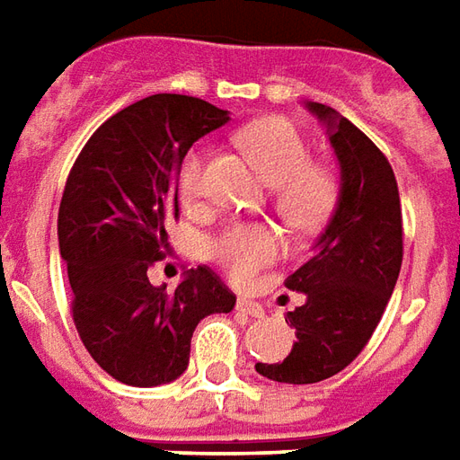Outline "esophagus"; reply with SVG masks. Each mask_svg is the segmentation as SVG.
Listing matches in <instances>:
<instances>
[{
	"instance_id": "obj_1",
	"label": "esophagus",
	"mask_w": 460,
	"mask_h": 460,
	"mask_svg": "<svg viewBox=\"0 0 460 460\" xmlns=\"http://www.w3.org/2000/svg\"><path fill=\"white\" fill-rule=\"evenodd\" d=\"M237 312H243L247 317H265V309L260 302H252V299L240 297L237 299Z\"/></svg>"
}]
</instances>
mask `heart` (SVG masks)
I'll list each match as a JSON object with an SVG mask.
<instances>
[{"instance_id":"1","label":"heart","mask_w":460,"mask_h":460,"mask_svg":"<svg viewBox=\"0 0 460 460\" xmlns=\"http://www.w3.org/2000/svg\"><path fill=\"white\" fill-rule=\"evenodd\" d=\"M240 146L257 163L267 183L275 185L279 217L297 230H312L327 220L337 200V178L322 163L309 161L302 133L285 119H262L240 131ZM208 155L195 148L185 155L178 172V190L185 205L205 198ZM210 257L235 282H250L282 255V237L267 225H233L210 240Z\"/></svg>"}]
</instances>
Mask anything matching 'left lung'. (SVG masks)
I'll return each instance as SVG.
<instances>
[{
  "mask_svg": "<svg viewBox=\"0 0 460 460\" xmlns=\"http://www.w3.org/2000/svg\"><path fill=\"white\" fill-rule=\"evenodd\" d=\"M327 120L340 158V200L307 262L285 279L305 295L288 312L297 341L288 359L255 364L282 384H314L340 374L371 340L399 279L403 225L399 185L386 155L351 120L324 103H307Z\"/></svg>",
  "mask_w": 460,
  "mask_h": 460,
  "instance_id": "1",
  "label": "left lung"
}]
</instances>
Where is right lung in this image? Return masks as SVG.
Returning a JSON list of instances; mask_svg holds the SVG:
<instances>
[{
	"instance_id": "1",
	"label": "right lung",
	"mask_w": 460,
	"mask_h": 460,
	"mask_svg": "<svg viewBox=\"0 0 460 460\" xmlns=\"http://www.w3.org/2000/svg\"><path fill=\"white\" fill-rule=\"evenodd\" d=\"M223 123L227 111L208 101L155 93L101 123L68 172L58 250L71 317L93 361L120 384L178 379L198 322L235 307V295L205 265L172 292L148 279L165 257V225L181 215L175 178L185 153Z\"/></svg>"
}]
</instances>
